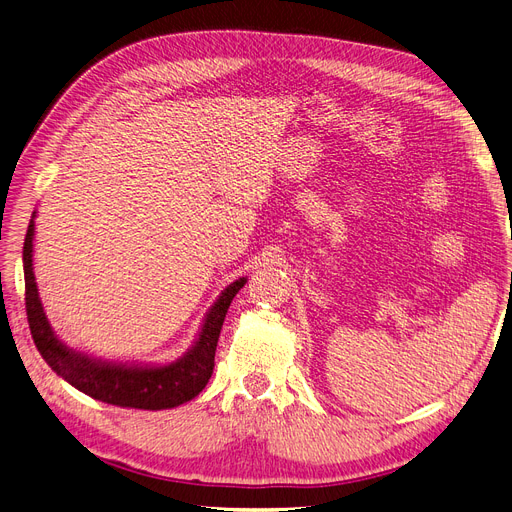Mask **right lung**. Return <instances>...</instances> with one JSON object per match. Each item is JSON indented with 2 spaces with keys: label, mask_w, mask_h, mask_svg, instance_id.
<instances>
[{
  "label": "right lung",
  "mask_w": 512,
  "mask_h": 512,
  "mask_svg": "<svg viewBox=\"0 0 512 512\" xmlns=\"http://www.w3.org/2000/svg\"><path fill=\"white\" fill-rule=\"evenodd\" d=\"M33 232L35 224L31 219L25 236V247H22L27 320L37 351L56 374H60L64 381H69L85 395L100 399V402L140 410L175 408L190 402L192 397H196L207 387L213 374L215 349L228 307L247 280L240 278L221 293L203 324L201 337H198L196 345L182 360L161 368H117L96 364L87 360L85 355L66 349V345L56 339L46 320V314H43L33 276Z\"/></svg>",
  "instance_id": "obj_1"
}]
</instances>
